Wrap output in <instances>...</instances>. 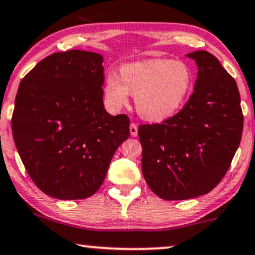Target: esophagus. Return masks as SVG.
Returning <instances> with one entry per match:
<instances>
[{"instance_id":"obj_1","label":"esophagus","mask_w":255,"mask_h":255,"mask_svg":"<svg viewBox=\"0 0 255 255\" xmlns=\"http://www.w3.org/2000/svg\"><path fill=\"white\" fill-rule=\"evenodd\" d=\"M130 134L132 137H136L138 134V127L137 124H134V123H131L130 124Z\"/></svg>"}]
</instances>
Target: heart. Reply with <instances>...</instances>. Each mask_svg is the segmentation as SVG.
Masks as SVG:
<instances>
[{"mask_svg":"<svg viewBox=\"0 0 255 255\" xmlns=\"http://www.w3.org/2000/svg\"><path fill=\"white\" fill-rule=\"evenodd\" d=\"M193 85V70L183 61L159 59L132 62L119 68V77L106 75L104 98L110 109L118 111L128 105L131 94L140 117L162 122L181 109Z\"/></svg>","mask_w":255,"mask_h":255,"instance_id":"obj_1","label":"heart"}]
</instances>
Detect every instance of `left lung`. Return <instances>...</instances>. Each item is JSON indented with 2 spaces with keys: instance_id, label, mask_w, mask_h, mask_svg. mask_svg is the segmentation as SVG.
Listing matches in <instances>:
<instances>
[{
  "instance_id": "1",
  "label": "left lung",
  "mask_w": 255,
  "mask_h": 255,
  "mask_svg": "<svg viewBox=\"0 0 255 255\" xmlns=\"http://www.w3.org/2000/svg\"><path fill=\"white\" fill-rule=\"evenodd\" d=\"M188 58L199 67L188 102L164 122L138 128L144 178L157 196L168 201L214 189L243 136L244 115L234 78L208 52H193Z\"/></svg>"
}]
</instances>
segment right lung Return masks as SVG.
Returning a JSON list of instances; mask_svg holds the SVG:
<instances>
[{
	"label": "right lung",
	"instance_id": "1",
	"mask_svg": "<svg viewBox=\"0 0 255 255\" xmlns=\"http://www.w3.org/2000/svg\"><path fill=\"white\" fill-rule=\"evenodd\" d=\"M104 78L102 55L72 49L42 59L21 80L12 137L28 175L46 195L92 196L130 136L128 116L104 108Z\"/></svg>",
	"mask_w": 255,
	"mask_h": 255
}]
</instances>
